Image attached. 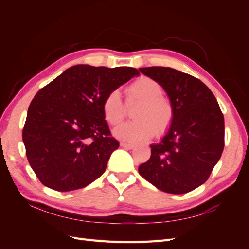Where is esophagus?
I'll use <instances>...</instances> for the list:
<instances>
[{"instance_id":"1","label":"esophagus","mask_w":249,"mask_h":249,"mask_svg":"<svg viewBox=\"0 0 249 249\" xmlns=\"http://www.w3.org/2000/svg\"><path fill=\"white\" fill-rule=\"evenodd\" d=\"M120 146L124 147V148H126V149H132V148L135 147V145L132 144V143H126V142H124V141L120 142Z\"/></svg>"}]
</instances>
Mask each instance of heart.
I'll return each mask as SVG.
<instances>
[{
  "label": "heart",
  "instance_id": "heart-1",
  "mask_svg": "<svg viewBox=\"0 0 249 249\" xmlns=\"http://www.w3.org/2000/svg\"><path fill=\"white\" fill-rule=\"evenodd\" d=\"M160 83L148 77H140L125 88L126 104L138 103L133 112L135 120L118 126L114 135L129 142H143L161 135L170 126L175 110L171 102L163 96ZM103 114L111 125H117L125 116V105L117 90H112L103 101Z\"/></svg>",
  "mask_w": 249,
  "mask_h": 249
}]
</instances>
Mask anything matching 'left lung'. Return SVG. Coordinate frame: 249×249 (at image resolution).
I'll return each mask as SVG.
<instances>
[{
  "label": "left lung",
  "mask_w": 249,
  "mask_h": 249,
  "mask_svg": "<svg viewBox=\"0 0 249 249\" xmlns=\"http://www.w3.org/2000/svg\"><path fill=\"white\" fill-rule=\"evenodd\" d=\"M162 85L175 110L166 135L150 145L149 160L138 171L171 194L194 190L209 178L224 147V117L213 92L190 74L170 67H141Z\"/></svg>",
  "instance_id": "obj_1"
}]
</instances>
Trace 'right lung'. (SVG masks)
Returning a JSON list of instances; mask_svg holds the SVG:
<instances>
[{"label": "right lung", "instance_id": "1", "mask_svg": "<svg viewBox=\"0 0 249 249\" xmlns=\"http://www.w3.org/2000/svg\"><path fill=\"white\" fill-rule=\"evenodd\" d=\"M139 71L133 67L67 69L36 93L22 130L28 161L40 182L56 191L84 188L106 170L119 142L111 136L102 105Z\"/></svg>", "mask_w": 249, "mask_h": 249}]
</instances>
